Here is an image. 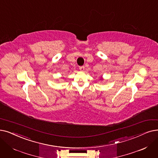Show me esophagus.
<instances>
[{
    "mask_svg": "<svg viewBox=\"0 0 158 158\" xmlns=\"http://www.w3.org/2000/svg\"><path fill=\"white\" fill-rule=\"evenodd\" d=\"M79 70L81 71V72H83L85 70V66H80L79 67Z\"/></svg>",
    "mask_w": 158,
    "mask_h": 158,
    "instance_id": "esophagus-1",
    "label": "esophagus"
}]
</instances>
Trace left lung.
Wrapping results in <instances>:
<instances>
[{"label":"left lung","mask_w":158,"mask_h":158,"mask_svg":"<svg viewBox=\"0 0 158 158\" xmlns=\"http://www.w3.org/2000/svg\"><path fill=\"white\" fill-rule=\"evenodd\" d=\"M102 79H102V77H101V80H102Z\"/></svg>","instance_id":"left-lung-1"}]
</instances>
